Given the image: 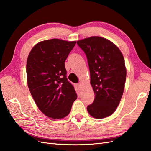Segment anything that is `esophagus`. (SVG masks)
Segmentation results:
<instances>
[{
	"instance_id": "obj_1",
	"label": "esophagus",
	"mask_w": 151,
	"mask_h": 151,
	"mask_svg": "<svg viewBox=\"0 0 151 151\" xmlns=\"http://www.w3.org/2000/svg\"><path fill=\"white\" fill-rule=\"evenodd\" d=\"M78 87L79 88H81L82 87V82H80L79 84H78Z\"/></svg>"
}]
</instances>
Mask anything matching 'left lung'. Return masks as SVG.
<instances>
[{"mask_svg": "<svg viewBox=\"0 0 151 151\" xmlns=\"http://www.w3.org/2000/svg\"><path fill=\"white\" fill-rule=\"evenodd\" d=\"M77 44L86 55L90 84L95 93L88 112L95 119H104L116 110L124 90V56L116 45L103 37H90L78 40Z\"/></svg>", "mask_w": 151, "mask_h": 151, "instance_id": "obj_1", "label": "left lung"}]
</instances>
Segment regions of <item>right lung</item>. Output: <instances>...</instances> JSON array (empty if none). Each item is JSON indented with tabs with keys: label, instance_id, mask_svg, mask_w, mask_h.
Listing matches in <instances>:
<instances>
[{
	"label": "right lung",
	"instance_id": "obj_1",
	"mask_svg": "<svg viewBox=\"0 0 151 151\" xmlns=\"http://www.w3.org/2000/svg\"><path fill=\"white\" fill-rule=\"evenodd\" d=\"M75 44L58 38L41 41L31 49L27 60V80L32 98L39 110L53 119L67 116L77 98L65 67Z\"/></svg>",
	"mask_w": 151,
	"mask_h": 151
}]
</instances>
